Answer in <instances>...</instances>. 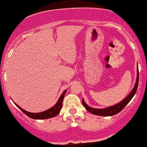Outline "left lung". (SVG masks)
Here are the masks:
<instances>
[{"instance_id": "8db88e82", "label": "left lung", "mask_w": 147, "mask_h": 147, "mask_svg": "<svg viewBox=\"0 0 147 147\" xmlns=\"http://www.w3.org/2000/svg\"><path fill=\"white\" fill-rule=\"evenodd\" d=\"M138 82H139V70L138 69V76H137V80H136L135 85L134 87L133 90H131V92L130 93L129 95L125 98L122 101H121L120 102H119L118 104L114 105V106H112V107H107V108L105 109H95V108H91L89 106L86 104L84 100L82 99V103H83V106L85 107V109L89 112V113H92L94 115H101V116H111V115H116L117 113H120L125 107L126 105L128 103V102L131 101L133 96H134V94H136V91H137V89H138Z\"/></svg>"}]
</instances>
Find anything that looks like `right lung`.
<instances>
[{"label":"right lung","instance_id":"1","mask_svg":"<svg viewBox=\"0 0 147 147\" xmlns=\"http://www.w3.org/2000/svg\"><path fill=\"white\" fill-rule=\"evenodd\" d=\"M65 92H66V90H65L63 91V93L62 94V95L60 96V97L59 98L57 102L56 103L55 106H53L52 108L49 109L47 110L44 111V112H41V113H29V112H27V111L24 110L23 109H22L20 106H18L17 104H16V106L20 109V110L22 111V113H25L26 115H28L29 118L33 119H51V118H53V117L56 116L57 115H58L61 110L62 105H63V98H64V96H65Z\"/></svg>","mask_w":147,"mask_h":147}]
</instances>
